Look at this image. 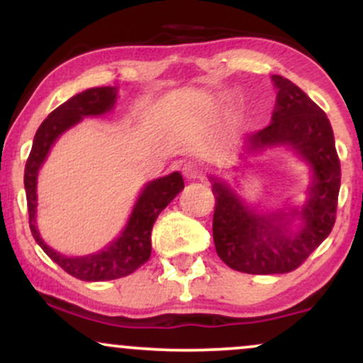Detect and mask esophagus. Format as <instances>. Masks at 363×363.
Listing matches in <instances>:
<instances>
[{"mask_svg": "<svg viewBox=\"0 0 363 363\" xmlns=\"http://www.w3.org/2000/svg\"><path fill=\"white\" fill-rule=\"evenodd\" d=\"M182 174H184L186 179H201L205 176L203 167L196 164V162H186V164L182 165Z\"/></svg>", "mask_w": 363, "mask_h": 363, "instance_id": "obj_1", "label": "esophagus"}]
</instances>
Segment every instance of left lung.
I'll list each match as a JSON object with an SVG mask.
<instances>
[{"mask_svg":"<svg viewBox=\"0 0 363 363\" xmlns=\"http://www.w3.org/2000/svg\"><path fill=\"white\" fill-rule=\"evenodd\" d=\"M277 106L272 123L247 138L245 153L289 147L309 164L312 182L301 210L256 213L230 186L213 182V240L216 254L235 272L280 274L297 269L331 234L341 182L340 158L329 119L309 95L280 74H273ZM298 219L301 225L291 229Z\"/></svg>","mask_w":363,"mask_h":363,"instance_id":"8db88e82","label":"left lung"}]
</instances>
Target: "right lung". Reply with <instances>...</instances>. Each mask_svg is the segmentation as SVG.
Returning a JSON list of instances; mask_svg holds the SVG:
<instances>
[{
    "label": "right lung",
    "mask_w": 363,
    "mask_h": 363,
    "mask_svg": "<svg viewBox=\"0 0 363 363\" xmlns=\"http://www.w3.org/2000/svg\"><path fill=\"white\" fill-rule=\"evenodd\" d=\"M118 89L116 86H95L82 94L73 95L69 101L54 109L35 133L30 155L25 164V193H27L28 225L35 242L43 247L51 259L60 264L66 273L83 281H106L116 280L131 274L148 261L152 254V228L160 211L184 189V179L181 172H172L169 176L150 181L138 196L126 227L102 251L89 256H62L54 251L40 239L35 225L37 213V174L44 164L49 150L65 131L80 123L86 116H102L112 111Z\"/></svg>",
    "instance_id": "obj_1"
}]
</instances>
